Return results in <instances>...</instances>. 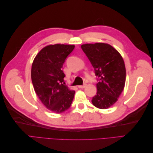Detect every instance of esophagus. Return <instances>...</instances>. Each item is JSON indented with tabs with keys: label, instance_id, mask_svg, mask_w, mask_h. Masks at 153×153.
<instances>
[{
	"label": "esophagus",
	"instance_id": "obj_1",
	"mask_svg": "<svg viewBox=\"0 0 153 153\" xmlns=\"http://www.w3.org/2000/svg\"><path fill=\"white\" fill-rule=\"evenodd\" d=\"M85 86H86V84H85L82 85H79V86H78V88H80V89H84V88L85 87Z\"/></svg>",
	"mask_w": 153,
	"mask_h": 153
}]
</instances>
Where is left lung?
<instances>
[{
  "instance_id": "left-lung-1",
  "label": "left lung",
  "mask_w": 153,
  "mask_h": 153,
  "mask_svg": "<svg viewBox=\"0 0 153 153\" xmlns=\"http://www.w3.org/2000/svg\"><path fill=\"white\" fill-rule=\"evenodd\" d=\"M81 48L98 76L97 93L92 98V103L98 108H108L116 102L124 89L126 68L123 59L108 44H85Z\"/></svg>"
}]
</instances>
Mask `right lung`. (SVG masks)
Wrapping results in <instances>:
<instances>
[{
	"label": "right lung",
	"instance_id": "add662e5",
	"mask_svg": "<svg viewBox=\"0 0 153 153\" xmlns=\"http://www.w3.org/2000/svg\"><path fill=\"white\" fill-rule=\"evenodd\" d=\"M74 45L55 44L43 48L36 55L31 69L34 91L43 104L50 110L61 114L71 105L75 91L64 85L63 64Z\"/></svg>",
	"mask_w": 153,
	"mask_h": 153
}]
</instances>
